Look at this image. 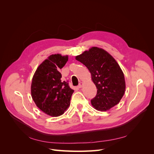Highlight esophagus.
<instances>
[{"label":"esophagus","instance_id":"1","mask_svg":"<svg viewBox=\"0 0 154 154\" xmlns=\"http://www.w3.org/2000/svg\"><path fill=\"white\" fill-rule=\"evenodd\" d=\"M82 86H83V83L82 82H80V83H79V85H78V87L79 88H80L82 87Z\"/></svg>","mask_w":154,"mask_h":154}]
</instances>
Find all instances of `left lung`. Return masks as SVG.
I'll use <instances>...</instances> for the list:
<instances>
[{"instance_id":"obj_1","label":"left lung","mask_w":154,"mask_h":154,"mask_svg":"<svg viewBox=\"0 0 154 154\" xmlns=\"http://www.w3.org/2000/svg\"><path fill=\"white\" fill-rule=\"evenodd\" d=\"M76 60L87 67L97 89L92 105L106 111L118 104L126 87L123 72L115 59L104 49L92 47L76 56Z\"/></svg>"}]
</instances>
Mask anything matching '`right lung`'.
I'll return each mask as SVG.
<instances>
[{"label":"right lung","mask_w":154,"mask_h":154,"mask_svg":"<svg viewBox=\"0 0 154 154\" xmlns=\"http://www.w3.org/2000/svg\"><path fill=\"white\" fill-rule=\"evenodd\" d=\"M67 61V55H51L40 65L32 77V98L42 111L51 116L63 114L70 105L74 90L68 82H62L59 72Z\"/></svg>","instance_id":"right-lung-1"}]
</instances>
